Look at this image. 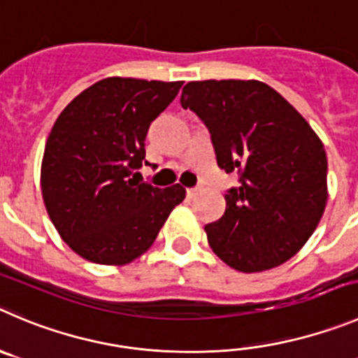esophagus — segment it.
<instances>
[{
    "mask_svg": "<svg viewBox=\"0 0 358 358\" xmlns=\"http://www.w3.org/2000/svg\"><path fill=\"white\" fill-rule=\"evenodd\" d=\"M198 192H199V187H194V189H187V196H189V198H194Z\"/></svg>",
    "mask_w": 358,
    "mask_h": 358,
    "instance_id": "1",
    "label": "esophagus"
}]
</instances>
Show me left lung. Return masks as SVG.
<instances>
[{"instance_id":"8db88e82","label":"left lung","mask_w":358,"mask_h":358,"mask_svg":"<svg viewBox=\"0 0 358 358\" xmlns=\"http://www.w3.org/2000/svg\"><path fill=\"white\" fill-rule=\"evenodd\" d=\"M180 102L208 129L219 168L240 175L224 215L205 226L213 252L245 273L288 262L329 199L322 139L285 96L255 79L187 83Z\"/></svg>"}]
</instances>
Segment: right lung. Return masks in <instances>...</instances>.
Instances as JSON below:
<instances>
[{"label":"right lung","mask_w":358,"mask_h":358,"mask_svg":"<svg viewBox=\"0 0 358 358\" xmlns=\"http://www.w3.org/2000/svg\"><path fill=\"white\" fill-rule=\"evenodd\" d=\"M182 81L108 78L79 93L58 116L43 150L42 198L73 252L100 265H127L155 242L185 198L180 183L139 182L153 120Z\"/></svg>","instance_id":"obj_1"}]
</instances>
